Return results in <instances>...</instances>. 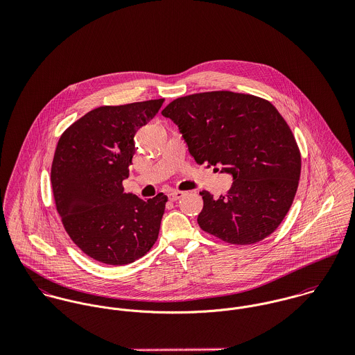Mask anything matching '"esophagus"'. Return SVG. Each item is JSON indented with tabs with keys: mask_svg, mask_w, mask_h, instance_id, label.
Here are the masks:
<instances>
[{
	"mask_svg": "<svg viewBox=\"0 0 355 355\" xmlns=\"http://www.w3.org/2000/svg\"><path fill=\"white\" fill-rule=\"evenodd\" d=\"M183 196H184V193H182V191H176V190H175V191H171V193L168 194L169 200H171V201H173V202H175V201H178V200H180Z\"/></svg>",
	"mask_w": 355,
	"mask_h": 355,
	"instance_id": "34e87169",
	"label": "esophagus"
}]
</instances>
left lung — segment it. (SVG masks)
<instances>
[{
    "mask_svg": "<svg viewBox=\"0 0 355 355\" xmlns=\"http://www.w3.org/2000/svg\"><path fill=\"white\" fill-rule=\"evenodd\" d=\"M161 113L179 127L197 164L232 176L225 196L200 193L203 231L232 245L269 236L288 213L301 176L300 149L277 109L249 94L209 92L178 98Z\"/></svg>",
    "mask_w": 355,
    "mask_h": 355,
    "instance_id": "8db88e82",
    "label": "left lung"
}]
</instances>
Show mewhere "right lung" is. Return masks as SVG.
Wrapping results in <instances>:
<instances>
[{
  "mask_svg": "<svg viewBox=\"0 0 355 355\" xmlns=\"http://www.w3.org/2000/svg\"><path fill=\"white\" fill-rule=\"evenodd\" d=\"M164 100L100 106L60 137L51 187L55 207L72 242L107 265H127L152 249L168 197L125 194L123 180L135 154L134 137Z\"/></svg>",
  "mask_w": 355,
  "mask_h": 355,
  "instance_id": "right-lung-1",
  "label": "right lung"
}]
</instances>
